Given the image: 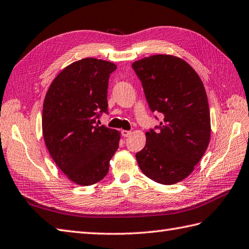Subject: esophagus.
Returning <instances> with one entry per match:
<instances>
[{"label": "esophagus", "instance_id": "esophagus-1", "mask_svg": "<svg viewBox=\"0 0 249 249\" xmlns=\"http://www.w3.org/2000/svg\"><path fill=\"white\" fill-rule=\"evenodd\" d=\"M121 134H122V136L125 137V138H126V137H129V135H130L131 133H130L129 130H122Z\"/></svg>", "mask_w": 249, "mask_h": 249}]
</instances>
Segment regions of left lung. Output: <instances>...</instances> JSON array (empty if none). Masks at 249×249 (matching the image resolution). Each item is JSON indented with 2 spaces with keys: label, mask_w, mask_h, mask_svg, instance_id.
Segmentation results:
<instances>
[{
  "label": "left lung",
  "mask_w": 249,
  "mask_h": 249,
  "mask_svg": "<svg viewBox=\"0 0 249 249\" xmlns=\"http://www.w3.org/2000/svg\"><path fill=\"white\" fill-rule=\"evenodd\" d=\"M131 67L151 111L161 114L160 125L145 134L146 143L136 154L137 161L153 181L176 184L193 172L210 142V109L203 83L193 67L177 56L152 55Z\"/></svg>",
  "instance_id": "obj_1"
}]
</instances>
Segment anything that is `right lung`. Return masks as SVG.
I'll return each instance as SVG.
<instances>
[{
    "label": "right lung",
    "instance_id": "right-lung-1",
    "mask_svg": "<svg viewBox=\"0 0 249 249\" xmlns=\"http://www.w3.org/2000/svg\"><path fill=\"white\" fill-rule=\"evenodd\" d=\"M116 65L87 57L64 68L51 83L43 108V135L51 157L76 184L103 179L119 147L120 133L99 126L108 113V83Z\"/></svg>",
    "mask_w": 249,
    "mask_h": 249
}]
</instances>
